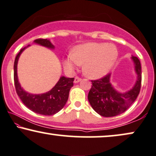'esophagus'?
Segmentation results:
<instances>
[{
    "label": "esophagus",
    "instance_id": "esophagus-1",
    "mask_svg": "<svg viewBox=\"0 0 156 156\" xmlns=\"http://www.w3.org/2000/svg\"><path fill=\"white\" fill-rule=\"evenodd\" d=\"M80 80H81V78H78V77H76L74 79V83H79Z\"/></svg>",
    "mask_w": 156,
    "mask_h": 156
}]
</instances>
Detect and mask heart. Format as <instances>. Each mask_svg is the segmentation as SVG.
<instances>
[{
    "label": "heart",
    "mask_w": 156,
    "mask_h": 156,
    "mask_svg": "<svg viewBox=\"0 0 156 156\" xmlns=\"http://www.w3.org/2000/svg\"><path fill=\"white\" fill-rule=\"evenodd\" d=\"M118 57V51L111 43L90 42L75 47L64 61V67L68 71H73L83 64V70L86 76L98 79L108 73L115 65Z\"/></svg>",
    "instance_id": "1"
}]
</instances>
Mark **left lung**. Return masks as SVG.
I'll list each match as a JSON object with an SVG mask.
<instances>
[{"label": "left lung", "instance_id": "1", "mask_svg": "<svg viewBox=\"0 0 156 156\" xmlns=\"http://www.w3.org/2000/svg\"><path fill=\"white\" fill-rule=\"evenodd\" d=\"M136 80L134 86L125 92H119L111 83V74L101 79L92 80L88 99L93 109L103 117H113L125 112L136 101L141 86V66L136 56H132Z\"/></svg>", "mask_w": 156, "mask_h": 156}]
</instances>
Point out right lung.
Instances as JSON below:
<instances>
[{
	"label": "right lung",
	"instance_id": "1",
	"mask_svg": "<svg viewBox=\"0 0 156 156\" xmlns=\"http://www.w3.org/2000/svg\"><path fill=\"white\" fill-rule=\"evenodd\" d=\"M34 43L47 48L53 50L55 46L48 39H36ZM20 50L16 55L14 62V83L16 93L26 106L35 113L44 115H51L57 113L65 106L68 99L70 88L73 86L74 78L61 76L58 81L51 90L41 94H33L24 90L20 86L18 78L17 66L18 59L25 49Z\"/></svg>",
	"mask_w": 156,
	"mask_h": 156
}]
</instances>
